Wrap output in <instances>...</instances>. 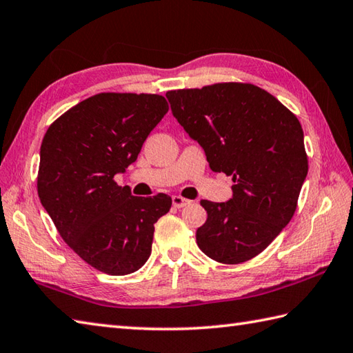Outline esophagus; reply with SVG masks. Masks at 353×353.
Returning <instances> with one entry per match:
<instances>
[{
    "mask_svg": "<svg viewBox=\"0 0 353 353\" xmlns=\"http://www.w3.org/2000/svg\"><path fill=\"white\" fill-rule=\"evenodd\" d=\"M172 204H174V207H176V208H181V207H185L187 204H190V201L183 198V196L174 195L172 196Z\"/></svg>",
    "mask_w": 353,
    "mask_h": 353,
    "instance_id": "obj_1",
    "label": "esophagus"
}]
</instances>
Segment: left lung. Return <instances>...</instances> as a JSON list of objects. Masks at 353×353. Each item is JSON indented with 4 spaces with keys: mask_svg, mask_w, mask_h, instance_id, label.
Here are the masks:
<instances>
[{
    "mask_svg": "<svg viewBox=\"0 0 353 353\" xmlns=\"http://www.w3.org/2000/svg\"><path fill=\"white\" fill-rule=\"evenodd\" d=\"M172 114L204 149L213 172L233 176L227 203L203 199L196 230L204 254L242 263L267 248L297 208L307 175L303 129L279 100L251 83L225 82L168 91Z\"/></svg>",
    "mask_w": 353,
    "mask_h": 353,
    "instance_id": "left-lung-1",
    "label": "left lung"
}]
</instances>
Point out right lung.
<instances>
[{"mask_svg":"<svg viewBox=\"0 0 353 353\" xmlns=\"http://www.w3.org/2000/svg\"><path fill=\"white\" fill-rule=\"evenodd\" d=\"M168 111L158 94L100 92L62 114L42 140L41 204L68 247L106 274L140 270L152 251L154 224L170 210L164 193L132 196L114 181Z\"/></svg>","mask_w":353,"mask_h":353,"instance_id":"1","label":"right lung"}]
</instances>
